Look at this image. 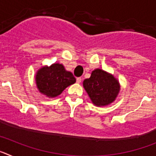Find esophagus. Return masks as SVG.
Returning <instances> with one entry per match:
<instances>
[{
	"instance_id": "1",
	"label": "esophagus",
	"mask_w": 156,
	"mask_h": 156,
	"mask_svg": "<svg viewBox=\"0 0 156 156\" xmlns=\"http://www.w3.org/2000/svg\"><path fill=\"white\" fill-rule=\"evenodd\" d=\"M81 81H82V78H81V77H77V78H76V83H81Z\"/></svg>"
}]
</instances>
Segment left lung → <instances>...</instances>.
<instances>
[{
    "mask_svg": "<svg viewBox=\"0 0 156 156\" xmlns=\"http://www.w3.org/2000/svg\"><path fill=\"white\" fill-rule=\"evenodd\" d=\"M83 87L94 104L104 106L115 100L120 87L113 76L97 69L92 72L90 78L84 80Z\"/></svg>",
    "mask_w": 156,
    "mask_h": 156,
    "instance_id": "obj_1",
    "label": "left lung"
}]
</instances>
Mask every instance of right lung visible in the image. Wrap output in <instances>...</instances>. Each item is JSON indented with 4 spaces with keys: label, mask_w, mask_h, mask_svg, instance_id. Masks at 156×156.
Instances as JSON below:
<instances>
[{
    "label": "right lung",
    "mask_w": 156,
    "mask_h": 156,
    "mask_svg": "<svg viewBox=\"0 0 156 156\" xmlns=\"http://www.w3.org/2000/svg\"><path fill=\"white\" fill-rule=\"evenodd\" d=\"M37 88L48 97H56L66 87L76 82L70 72L66 71L62 64H53L50 67H43L36 76Z\"/></svg>",
    "instance_id": "add662e5"
}]
</instances>
